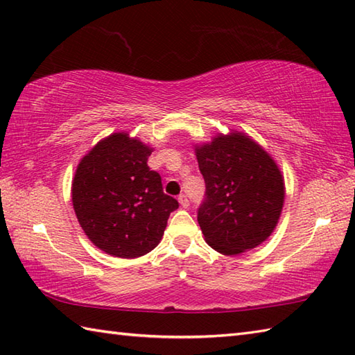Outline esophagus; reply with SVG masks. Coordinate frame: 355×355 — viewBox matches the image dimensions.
Returning a JSON list of instances; mask_svg holds the SVG:
<instances>
[{
  "mask_svg": "<svg viewBox=\"0 0 355 355\" xmlns=\"http://www.w3.org/2000/svg\"><path fill=\"white\" fill-rule=\"evenodd\" d=\"M178 201H180V205H182V207H184V209H186V207H189V198H187L184 193L180 195V197H178Z\"/></svg>",
  "mask_w": 355,
  "mask_h": 355,
  "instance_id": "obj_1",
  "label": "esophagus"
}]
</instances>
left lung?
Instances as JSON below:
<instances>
[{"mask_svg": "<svg viewBox=\"0 0 355 355\" xmlns=\"http://www.w3.org/2000/svg\"><path fill=\"white\" fill-rule=\"evenodd\" d=\"M206 183L198 224L206 243L223 254L258 247L282 212V173L266 150L243 132L216 135L195 148Z\"/></svg>", "mask_w": 355, "mask_h": 355, "instance_id": "8db88e82", "label": "left lung"}]
</instances>
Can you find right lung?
<instances>
[{
    "label": "right lung",
    "mask_w": 355,
    "mask_h": 355,
    "mask_svg": "<svg viewBox=\"0 0 355 355\" xmlns=\"http://www.w3.org/2000/svg\"><path fill=\"white\" fill-rule=\"evenodd\" d=\"M153 153L126 132L101 140L82 158L71 201L82 230L101 250L139 258L158 245L178 201L163 192L162 177L148 166Z\"/></svg>",
    "instance_id": "right-lung-1"
}]
</instances>
